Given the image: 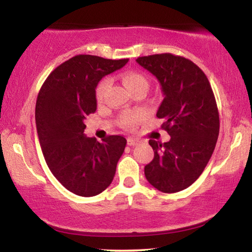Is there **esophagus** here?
Returning a JSON list of instances; mask_svg holds the SVG:
<instances>
[{
    "label": "esophagus",
    "instance_id": "1",
    "mask_svg": "<svg viewBox=\"0 0 252 252\" xmlns=\"http://www.w3.org/2000/svg\"><path fill=\"white\" fill-rule=\"evenodd\" d=\"M139 143V141H137L136 139H133V137H128V139H127V144H128V146H136V144Z\"/></svg>",
    "mask_w": 252,
    "mask_h": 252
}]
</instances>
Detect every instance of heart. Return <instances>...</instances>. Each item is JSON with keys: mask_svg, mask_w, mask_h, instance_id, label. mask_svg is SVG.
<instances>
[{"mask_svg": "<svg viewBox=\"0 0 252 252\" xmlns=\"http://www.w3.org/2000/svg\"><path fill=\"white\" fill-rule=\"evenodd\" d=\"M120 79H122V82L124 84V86H125L129 92L135 91V89H147L148 87V81L146 77L137 71L124 72V73L120 74ZM109 85H110L109 79H103V80L98 84L97 88H96V98H97L98 101H101L103 98V96H104ZM141 118H142V115H141V113L125 115L122 117V124L123 126L125 127H130L133 126L134 124L139 122Z\"/></svg>", "mask_w": 252, "mask_h": 252, "instance_id": "heart-1", "label": "heart"}]
</instances>
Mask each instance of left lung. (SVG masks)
Returning <instances> with one entry per match:
<instances>
[{
	"label": "left lung",
	"mask_w": 252,
	"mask_h": 252,
	"mask_svg": "<svg viewBox=\"0 0 252 252\" xmlns=\"http://www.w3.org/2000/svg\"><path fill=\"white\" fill-rule=\"evenodd\" d=\"M136 62L159 81L164 99L156 116L171 136L165 143L149 140L155 156L144 174L158 190H184L204 171L218 140L219 112L211 85L204 72L185 57L156 54Z\"/></svg>",
	"instance_id": "8db88e82"
}]
</instances>
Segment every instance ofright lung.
Listing matches in <instances>:
<instances>
[{"mask_svg":"<svg viewBox=\"0 0 252 252\" xmlns=\"http://www.w3.org/2000/svg\"><path fill=\"white\" fill-rule=\"evenodd\" d=\"M128 60L77 55L48 75L36 99L37 136L54 177L75 195L91 197L109 187L126 139L110 135L98 142L84 134L86 117L96 111V86Z\"/></svg>","mask_w":252,"mask_h":252,"instance_id":"obj_1","label":"right lung"}]
</instances>
